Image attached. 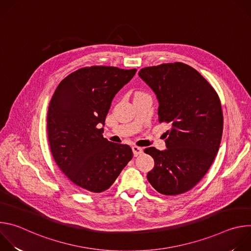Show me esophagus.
Wrapping results in <instances>:
<instances>
[{
	"label": "esophagus",
	"instance_id": "34e87169",
	"mask_svg": "<svg viewBox=\"0 0 251 251\" xmlns=\"http://www.w3.org/2000/svg\"><path fill=\"white\" fill-rule=\"evenodd\" d=\"M132 151H133V154H134L135 156L142 155V153H143V149L140 148V147H137V146H133V147H132Z\"/></svg>",
	"mask_w": 251,
	"mask_h": 251
}]
</instances>
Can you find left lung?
Returning <instances> with one entry per match:
<instances>
[{
	"instance_id": "8db88e82",
	"label": "left lung",
	"mask_w": 251,
	"mask_h": 251,
	"mask_svg": "<svg viewBox=\"0 0 251 251\" xmlns=\"http://www.w3.org/2000/svg\"><path fill=\"white\" fill-rule=\"evenodd\" d=\"M139 76L156 94L158 121L171 125L166 150H144L155 162L148 181L166 196L186 193L218 154L224 129L219 95L195 68L182 62L142 68Z\"/></svg>"
}]
</instances>
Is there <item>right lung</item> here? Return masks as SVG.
<instances>
[{"label":"right lung","instance_id":"obj_1","mask_svg":"<svg viewBox=\"0 0 251 251\" xmlns=\"http://www.w3.org/2000/svg\"><path fill=\"white\" fill-rule=\"evenodd\" d=\"M137 69L113 66L80 68L56 87L48 111V136L52 157L78 188L106 191L133 158L128 145L102 135L105 118L116 93Z\"/></svg>","mask_w":251,"mask_h":251}]
</instances>
